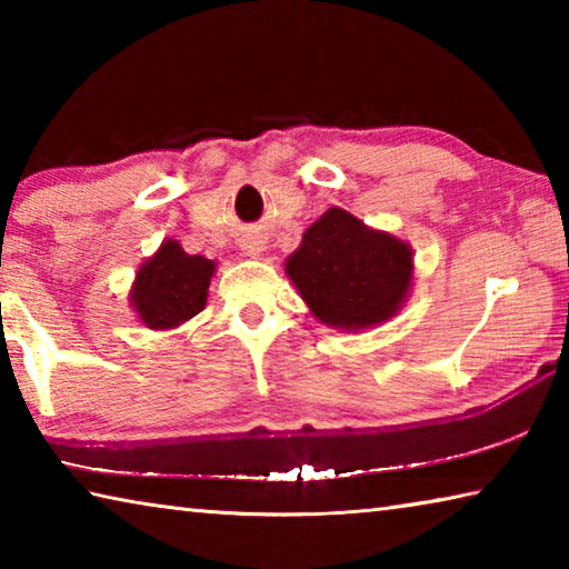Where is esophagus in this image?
<instances>
[{
	"label": "esophagus",
	"instance_id": "obj_1",
	"mask_svg": "<svg viewBox=\"0 0 569 569\" xmlns=\"http://www.w3.org/2000/svg\"><path fill=\"white\" fill-rule=\"evenodd\" d=\"M240 250H243L246 256H258L263 250V240H256V238H246L243 243H240Z\"/></svg>",
	"mask_w": 569,
	"mask_h": 569
}]
</instances>
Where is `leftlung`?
<instances>
[{
  "label": "left lung",
  "mask_w": 569,
  "mask_h": 569,
  "mask_svg": "<svg viewBox=\"0 0 569 569\" xmlns=\"http://www.w3.org/2000/svg\"><path fill=\"white\" fill-rule=\"evenodd\" d=\"M286 273L316 319L359 331L397 313L411 286V248L331 208L306 230Z\"/></svg>",
  "instance_id": "8db88e82"
}]
</instances>
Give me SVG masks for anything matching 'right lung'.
Instances as JSON below:
<instances>
[{
  "mask_svg": "<svg viewBox=\"0 0 569 569\" xmlns=\"http://www.w3.org/2000/svg\"><path fill=\"white\" fill-rule=\"evenodd\" d=\"M216 263L188 256L176 240H166L150 261L142 263L132 288V306L150 329H172L206 308Z\"/></svg>",
  "mask_w": 569,
  "mask_h": 569,
  "instance_id": "obj_1",
  "label": "right lung"
}]
</instances>
